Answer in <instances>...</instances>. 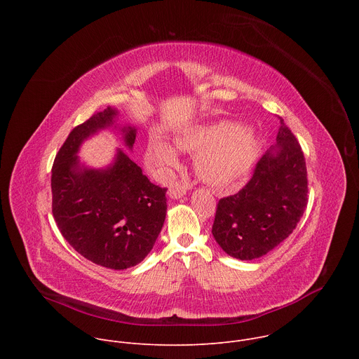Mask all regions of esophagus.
Masks as SVG:
<instances>
[{
	"label": "esophagus",
	"instance_id": "obj_1",
	"mask_svg": "<svg viewBox=\"0 0 359 359\" xmlns=\"http://www.w3.org/2000/svg\"><path fill=\"white\" fill-rule=\"evenodd\" d=\"M189 189V184L187 183H183V182H173L169 187V196L172 198H179L182 197Z\"/></svg>",
	"mask_w": 359,
	"mask_h": 359
}]
</instances>
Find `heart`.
Returning <instances> with one entry per match:
<instances>
[{
    "label": "heart",
    "instance_id": "obj_1",
    "mask_svg": "<svg viewBox=\"0 0 359 359\" xmlns=\"http://www.w3.org/2000/svg\"><path fill=\"white\" fill-rule=\"evenodd\" d=\"M175 144L179 150L197 153L194 168L203 182L227 189L244 179L257 162L262 135L250 126L220 122L187 130L175 139ZM144 159L161 176H168L177 165L173 147L156 136L149 139Z\"/></svg>",
    "mask_w": 359,
    "mask_h": 359
}]
</instances>
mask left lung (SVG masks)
Instances as JSON below:
<instances>
[{"label":"left lung","instance_id":"left-lung-1","mask_svg":"<svg viewBox=\"0 0 359 359\" xmlns=\"http://www.w3.org/2000/svg\"><path fill=\"white\" fill-rule=\"evenodd\" d=\"M278 119L277 144L238 193L217 203L212 233L234 259H259L277 247L297 227L309 203L304 153L284 119Z\"/></svg>","mask_w":359,"mask_h":359}]
</instances>
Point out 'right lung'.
<instances>
[{"label":"right lung","instance_id":"right-lung-1","mask_svg":"<svg viewBox=\"0 0 359 359\" xmlns=\"http://www.w3.org/2000/svg\"><path fill=\"white\" fill-rule=\"evenodd\" d=\"M107 108L75 126L57 153L50 189L53 215L64 238L85 259L125 270L139 264L155 244L166 217V187L153 184L123 149L107 170H79L76 151L83 139L111 126ZM129 147L135 128H123Z\"/></svg>","mask_w":359,"mask_h":359}]
</instances>
